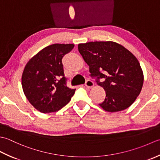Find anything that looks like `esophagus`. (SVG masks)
I'll list each match as a JSON object with an SVG mask.
<instances>
[{
	"instance_id": "esophagus-1",
	"label": "esophagus",
	"mask_w": 160,
	"mask_h": 160,
	"mask_svg": "<svg viewBox=\"0 0 160 160\" xmlns=\"http://www.w3.org/2000/svg\"><path fill=\"white\" fill-rule=\"evenodd\" d=\"M85 86H86V88H92L94 86V82L92 81H91L90 79H88L86 81V83H85Z\"/></svg>"
}]
</instances>
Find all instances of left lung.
<instances>
[{"instance_id":"8db88e82","label":"left lung","mask_w":160,"mask_h":160,"mask_svg":"<svg viewBox=\"0 0 160 160\" xmlns=\"http://www.w3.org/2000/svg\"><path fill=\"white\" fill-rule=\"evenodd\" d=\"M78 50L90 67V76L106 91L105 99L99 104L104 110L122 111L134 103L144 83L142 70L134 55L112 41L80 43Z\"/></svg>"}]
</instances>
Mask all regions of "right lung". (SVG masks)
<instances>
[{
    "label": "right lung",
    "mask_w": 160,
    "mask_h": 160,
    "mask_svg": "<svg viewBox=\"0 0 160 160\" xmlns=\"http://www.w3.org/2000/svg\"><path fill=\"white\" fill-rule=\"evenodd\" d=\"M73 44H52L43 48L28 62L22 75L25 97L38 111L56 112L70 102L76 89L66 85L62 58Z\"/></svg>",
    "instance_id": "obj_1"
}]
</instances>
